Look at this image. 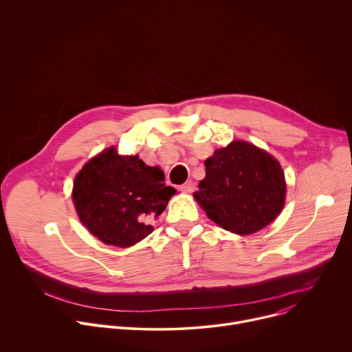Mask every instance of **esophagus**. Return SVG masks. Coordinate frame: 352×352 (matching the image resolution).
Here are the masks:
<instances>
[{
    "instance_id": "esophagus-1",
    "label": "esophagus",
    "mask_w": 352,
    "mask_h": 352,
    "mask_svg": "<svg viewBox=\"0 0 352 352\" xmlns=\"http://www.w3.org/2000/svg\"><path fill=\"white\" fill-rule=\"evenodd\" d=\"M179 189H181L182 192H185V193H192L193 189H195V184H193L192 181H186L185 184H182V185L179 186Z\"/></svg>"
}]
</instances>
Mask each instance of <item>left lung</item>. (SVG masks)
<instances>
[{
  "mask_svg": "<svg viewBox=\"0 0 352 352\" xmlns=\"http://www.w3.org/2000/svg\"><path fill=\"white\" fill-rule=\"evenodd\" d=\"M205 166L206 177L193 196L221 228L254 234L280 214L285 199L284 173L265 150L235 140L217 148Z\"/></svg>",
  "mask_w": 352,
  "mask_h": 352,
  "instance_id": "obj_1",
  "label": "left lung"
}]
</instances>
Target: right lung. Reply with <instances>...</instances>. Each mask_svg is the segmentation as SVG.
I'll list each match as a JSON object with an SVG mask.
<instances>
[{
  "label": "right lung",
  "instance_id": "1",
  "mask_svg": "<svg viewBox=\"0 0 352 352\" xmlns=\"http://www.w3.org/2000/svg\"><path fill=\"white\" fill-rule=\"evenodd\" d=\"M159 167L146 166L138 156L104 150L83 166L74 182L72 199L80 221L104 243L131 246L155 228L170 197Z\"/></svg>",
  "mask_w": 352,
  "mask_h": 352
}]
</instances>
